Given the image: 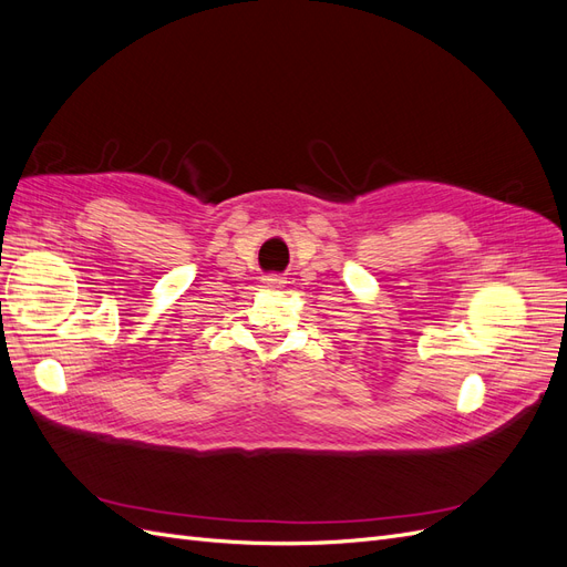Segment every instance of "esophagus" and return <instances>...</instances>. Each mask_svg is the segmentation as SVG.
Masks as SVG:
<instances>
[{
    "label": "esophagus",
    "mask_w": 567,
    "mask_h": 567,
    "mask_svg": "<svg viewBox=\"0 0 567 567\" xmlns=\"http://www.w3.org/2000/svg\"><path fill=\"white\" fill-rule=\"evenodd\" d=\"M262 284H265V288H269V290H279L286 281L279 277V274H267V277L262 279Z\"/></svg>",
    "instance_id": "34e87169"
}]
</instances>
